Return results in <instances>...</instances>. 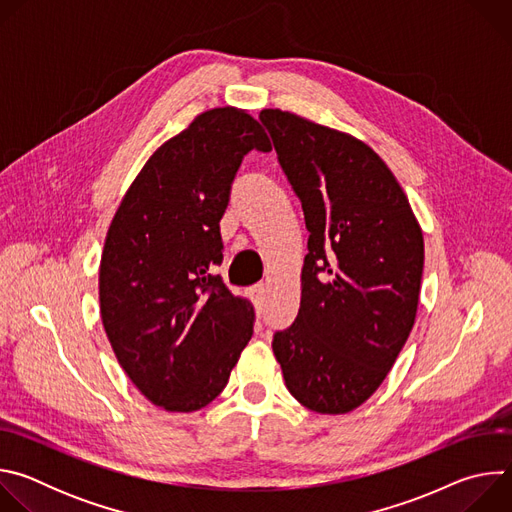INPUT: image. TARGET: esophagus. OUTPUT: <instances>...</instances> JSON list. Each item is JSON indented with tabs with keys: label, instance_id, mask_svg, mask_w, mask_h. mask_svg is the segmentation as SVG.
I'll return each instance as SVG.
<instances>
[{
	"label": "esophagus",
	"instance_id": "1",
	"mask_svg": "<svg viewBox=\"0 0 512 512\" xmlns=\"http://www.w3.org/2000/svg\"><path fill=\"white\" fill-rule=\"evenodd\" d=\"M265 291H267L265 283H257V285L251 289V296H253V300H255L257 306H263V302H265Z\"/></svg>",
	"mask_w": 512,
	"mask_h": 512
}]
</instances>
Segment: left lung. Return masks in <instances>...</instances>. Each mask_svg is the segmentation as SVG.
<instances>
[{
  "mask_svg": "<svg viewBox=\"0 0 512 512\" xmlns=\"http://www.w3.org/2000/svg\"><path fill=\"white\" fill-rule=\"evenodd\" d=\"M259 119L310 233L300 312L273 354L304 407L348 413L381 387L415 324L423 233L371 145L281 109Z\"/></svg>",
  "mask_w": 512,
  "mask_h": 512,
  "instance_id": "obj_1",
  "label": "left lung"
}]
</instances>
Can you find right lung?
<instances>
[{"label":"right lung","instance_id":"1","mask_svg":"<svg viewBox=\"0 0 512 512\" xmlns=\"http://www.w3.org/2000/svg\"><path fill=\"white\" fill-rule=\"evenodd\" d=\"M271 141L245 109L216 107L170 137L127 188L99 267L101 320L131 383L192 413L225 389L253 334V306L212 267L235 174Z\"/></svg>","mask_w":512,"mask_h":512}]
</instances>
